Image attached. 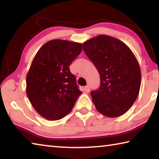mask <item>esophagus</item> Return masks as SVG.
<instances>
[{"label": "esophagus", "instance_id": "1", "mask_svg": "<svg viewBox=\"0 0 159 159\" xmlns=\"http://www.w3.org/2000/svg\"><path fill=\"white\" fill-rule=\"evenodd\" d=\"M84 90H85V91L86 93H89V91H90V86L89 85L85 86Z\"/></svg>", "mask_w": 159, "mask_h": 159}]
</instances>
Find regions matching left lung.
I'll use <instances>...</instances> for the list:
<instances>
[{
  "label": "left lung",
  "mask_w": 159,
  "mask_h": 159,
  "mask_svg": "<svg viewBox=\"0 0 159 159\" xmlns=\"http://www.w3.org/2000/svg\"><path fill=\"white\" fill-rule=\"evenodd\" d=\"M100 76V86L91 92L95 108L102 115L116 118L128 111L139 95L141 71L127 45L114 37L99 35L83 45Z\"/></svg>",
  "instance_id": "8db88e82"
}]
</instances>
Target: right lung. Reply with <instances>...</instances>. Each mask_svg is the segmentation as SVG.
Listing matches in <instances>:
<instances>
[{
	"label": "right lung",
	"instance_id": "1",
	"mask_svg": "<svg viewBox=\"0 0 159 159\" xmlns=\"http://www.w3.org/2000/svg\"><path fill=\"white\" fill-rule=\"evenodd\" d=\"M82 51V44L54 39L43 45L26 75V95L39 114L49 120L69 114L82 93L69 66Z\"/></svg>",
	"mask_w": 159,
	"mask_h": 159
}]
</instances>
